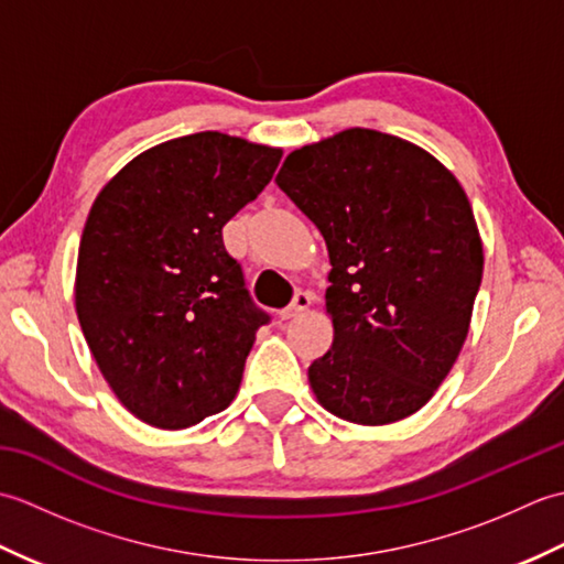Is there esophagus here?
Returning a JSON list of instances; mask_svg holds the SVG:
<instances>
[{"label":"esophagus","instance_id":"esophagus-1","mask_svg":"<svg viewBox=\"0 0 564 564\" xmlns=\"http://www.w3.org/2000/svg\"><path fill=\"white\" fill-rule=\"evenodd\" d=\"M310 303H313V293L297 291L295 297H293V303H291L289 307H285V310H281V319H291V317H295V315H301L303 310L310 307Z\"/></svg>","mask_w":564,"mask_h":564}]
</instances>
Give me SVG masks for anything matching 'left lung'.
Returning a JSON list of instances; mask_svg holds the SVG:
<instances>
[{
  "label": "left lung",
  "mask_w": 564,
  "mask_h": 564,
  "mask_svg": "<svg viewBox=\"0 0 564 564\" xmlns=\"http://www.w3.org/2000/svg\"><path fill=\"white\" fill-rule=\"evenodd\" d=\"M275 184L329 251L334 339L307 368L317 402L364 426L422 410L463 349L482 281L458 178L414 142L349 128L293 150Z\"/></svg>",
  "instance_id": "obj_1"
}]
</instances>
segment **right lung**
<instances>
[{
	"mask_svg": "<svg viewBox=\"0 0 564 564\" xmlns=\"http://www.w3.org/2000/svg\"><path fill=\"white\" fill-rule=\"evenodd\" d=\"M281 154L218 130L174 138L130 160L94 200L75 307L101 376L140 422L186 429L235 400L269 315L251 303L223 227Z\"/></svg>",
	"mask_w": 564,
	"mask_h": 564,
	"instance_id": "obj_1",
	"label": "right lung"
}]
</instances>
